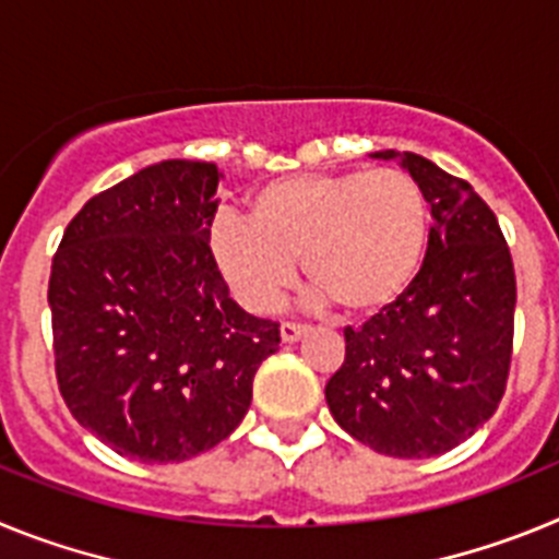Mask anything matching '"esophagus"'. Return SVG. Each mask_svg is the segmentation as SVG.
I'll return each mask as SVG.
<instances>
[{
    "label": "esophagus",
    "mask_w": 559,
    "mask_h": 559,
    "mask_svg": "<svg viewBox=\"0 0 559 559\" xmlns=\"http://www.w3.org/2000/svg\"><path fill=\"white\" fill-rule=\"evenodd\" d=\"M308 333V324H296V322H283V328H280V335H283L285 344H294V341H299L302 335Z\"/></svg>",
    "instance_id": "34e87169"
}]
</instances>
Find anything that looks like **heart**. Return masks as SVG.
I'll use <instances>...</instances> for the list:
<instances>
[{
	"label": "heart",
	"instance_id": "b5f03b06",
	"mask_svg": "<svg viewBox=\"0 0 559 559\" xmlns=\"http://www.w3.org/2000/svg\"><path fill=\"white\" fill-rule=\"evenodd\" d=\"M428 240L426 190L397 167L276 179L249 199V221L221 215L210 235L221 274L257 313L294 285L296 257L344 316L383 313L414 285Z\"/></svg>",
	"mask_w": 559,
	"mask_h": 559
}]
</instances>
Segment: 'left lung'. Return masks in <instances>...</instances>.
<instances>
[{
    "mask_svg": "<svg viewBox=\"0 0 559 559\" xmlns=\"http://www.w3.org/2000/svg\"><path fill=\"white\" fill-rule=\"evenodd\" d=\"M431 204L426 263L397 305L344 328L324 397L349 437L397 459L451 451L496 414L515 333V269L496 212L417 153L383 151Z\"/></svg>",
    "mask_w": 559,
    "mask_h": 559,
    "instance_id": "1",
    "label": "left lung"
}]
</instances>
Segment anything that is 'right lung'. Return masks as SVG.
<instances>
[{
  "label": "right lung",
  "instance_id": "1",
  "mask_svg": "<svg viewBox=\"0 0 559 559\" xmlns=\"http://www.w3.org/2000/svg\"><path fill=\"white\" fill-rule=\"evenodd\" d=\"M221 173L167 159L97 192L52 274L58 392L120 456L185 462L224 442L280 324L231 302L210 249Z\"/></svg>",
  "mask_w": 559,
  "mask_h": 559
}]
</instances>
